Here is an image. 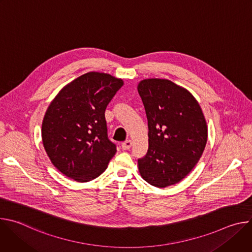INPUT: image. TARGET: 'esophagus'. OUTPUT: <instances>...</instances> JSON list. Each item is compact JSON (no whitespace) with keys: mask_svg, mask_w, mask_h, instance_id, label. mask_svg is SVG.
<instances>
[{"mask_svg":"<svg viewBox=\"0 0 252 252\" xmlns=\"http://www.w3.org/2000/svg\"><path fill=\"white\" fill-rule=\"evenodd\" d=\"M131 148V141L130 140H126L122 143V149L125 151H127Z\"/></svg>","mask_w":252,"mask_h":252,"instance_id":"esophagus-1","label":"esophagus"}]
</instances>
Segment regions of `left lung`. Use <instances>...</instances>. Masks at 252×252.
<instances>
[{"label":"left lung","instance_id":"obj_1","mask_svg":"<svg viewBox=\"0 0 252 252\" xmlns=\"http://www.w3.org/2000/svg\"><path fill=\"white\" fill-rule=\"evenodd\" d=\"M138 94L148 119L149 150L138 158L147 183L166 188L179 183L198 162L207 141V126L194 96L163 79L139 82Z\"/></svg>","mask_w":252,"mask_h":252}]
</instances>
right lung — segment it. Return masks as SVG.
<instances>
[{
	"label": "right lung",
	"instance_id": "add662e5",
	"mask_svg": "<svg viewBox=\"0 0 252 252\" xmlns=\"http://www.w3.org/2000/svg\"><path fill=\"white\" fill-rule=\"evenodd\" d=\"M123 85L109 74L91 71L63 87L50 103L42 124L43 145L65 176L79 183L93 181L116 155L104 112Z\"/></svg>",
	"mask_w": 252,
	"mask_h": 252
}]
</instances>
